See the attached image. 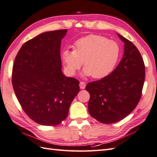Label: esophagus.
I'll return each mask as SVG.
<instances>
[{"label": "esophagus", "mask_w": 157, "mask_h": 157, "mask_svg": "<svg viewBox=\"0 0 157 157\" xmlns=\"http://www.w3.org/2000/svg\"><path fill=\"white\" fill-rule=\"evenodd\" d=\"M79 86H80V88H81V89H84L86 86V84L84 82H80V84H79Z\"/></svg>", "instance_id": "1"}]
</instances>
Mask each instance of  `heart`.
Instances as JSON below:
<instances>
[{
    "label": "heart",
    "instance_id": "obj_1",
    "mask_svg": "<svg viewBox=\"0 0 157 157\" xmlns=\"http://www.w3.org/2000/svg\"><path fill=\"white\" fill-rule=\"evenodd\" d=\"M120 55L121 47L116 41L89 34L75 42L74 51H64L62 60L68 74L74 75L83 63L84 75L101 79L113 72Z\"/></svg>",
    "mask_w": 157,
    "mask_h": 157
}]
</instances>
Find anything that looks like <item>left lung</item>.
Segmentation results:
<instances>
[{
	"label": "left lung",
	"mask_w": 157,
	"mask_h": 157,
	"mask_svg": "<svg viewBox=\"0 0 157 157\" xmlns=\"http://www.w3.org/2000/svg\"><path fill=\"white\" fill-rule=\"evenodd\" d=\"M124 43V55L111 73L101 80L88 83L90 94L89 114L105 124L123 119L140 101L145 78V66L135 45L119 34Z\"/></svg>",
	"instance_id": "1"
}]
</instances>
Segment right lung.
Wrapping results in <instances>:
<instances>
[{
  "mask_svg": "<svg viewBox=\"0 0 157 157\" xmlns=\"http://www.w3.org/2000/svg\"><path fill=\"white\" fill-rule=\"evenodd\" d=\"M67 29L40 34L22 46L14 59L12 83L22 110L35 123L56 126L67 118L79 81L63 73L61 40Z\"/></svg>",
  "mask_w": 157,
  "mask_h": 157,
  "instance_id": "1",
  "label": "right lung"
}]
</instances>
